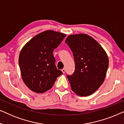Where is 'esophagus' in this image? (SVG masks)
Returning <instances> with one entry per match:
<instances>
[{"mask_svg":"<svg viewBox=\"0 0 124 124\" xmlns=\"http://www.w3.org/2000/svg\"><path fill=\"white\" fill-rule=\"evenodd\" d=\"M62 72L63 73H64L65 72V68H63L62 69Z\"/></svg>","mask_w":124,"mask_h":124,"instance_id":"esophagus-1","label":"esophagus"}]
</instances>
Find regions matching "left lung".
<instances>
[{
    "mask_svg": "<svg viewBox=\"0 0 124 124\" xmlns=\"http://www.w3.org/2000/svg\"><path fill=\"white\" fill-rule=\"evenodd\" d=\"M72 50L75 70L67 75L71 89L77 95H90L104 82L109 60L106 52L93 37L86 34L70 35L65 40Z\"/></svg>",
    "mask_w": 124,
    "mask_h": 124,
    "instance_id": "obj_1",
    "label": "left lung"
}]
</instances>
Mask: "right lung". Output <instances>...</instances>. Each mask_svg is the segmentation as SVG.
I'll return each mask as SVG.
<instances>
[{"label":"right lung","instance_id":"obj_1","mask_svg":"<svg viewBox=\"0 0 124 124\" xmlns=\"http://www.w3.org/2000/svg\"><path fill=\"white\" fill-rule=\"evenodd\" d=\"M65 36L60 32L46 30L34 37L21 49L18 62L22 79L31 91L46 92L62 74L56 67L52 53Z\"/></svg>","mask_w":124,"mask_h":124}]
</instances>
